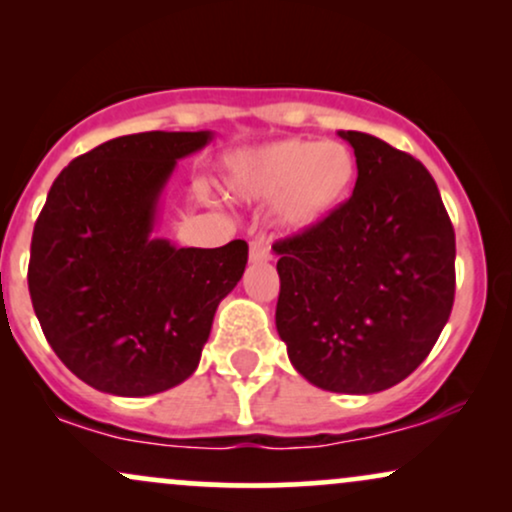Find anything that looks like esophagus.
<instances>
[{
    "instance_id": "34e87169",
    "label": "esophagus",
    "mask_w": 512,
    "mask_h": 512,
    "mask_svg": "<svg viewBox=\"0 0 512 512\" xmlns=\"http://www.w3.org/2000/svg\"><path fill=\"white\" fill-rule=\"evenodd\" d=\"M272 260V252H269V245L264 240H252L250 243V262L252 264H262Z\"/></svg>"
}]
</instances>
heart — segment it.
<instances>
[{
	"instance_id": "obj_1",
	"label": "heart",
	"mask_w": 512,
	"mask_h": 512,
	"mask_svg": "<svg viewBox=\"0 0 512 512\" xmlns=\"http://www.w3.org/2000/svg\"><path fill=\"white\" fill-rule=\"evenodd\" d=\"M358 161L351 146L334 139L286 137L231 151L221 163L228 199L272 202L274 221L289 233H305L330 221L356 187Z\"/></svg>"
}]
</instances>
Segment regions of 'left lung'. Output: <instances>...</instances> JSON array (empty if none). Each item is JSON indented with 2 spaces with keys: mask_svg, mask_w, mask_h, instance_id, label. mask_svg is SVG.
Instances as JSON below:
<instances>
[{
  "mask_svg": "<svg viewBox=\"0 0 512 512\" xmlns=\"http://www.w3.org/2000/svg\"><path fill=\"white\" fill-rule=\"evenodd\" d=\"M358 161L330 221L274 245L276 332L293 368L327 392L373 395L431 354L455 301V231L436 180L366 132H339Z\"/></svg>",
  "mask_w": 512,
  "mask_h": 512,
  "instance_id": "left-lung-1",
  "label": "left lung"
}]
</instances>
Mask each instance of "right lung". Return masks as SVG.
I'll return each mask as SVG.
<instances>
[{
    "label": "right lung",
    "mask_w": 512,
    "mask_h": 512,
    "mask_svg": "<svg viewBox=\"0 0 512 512\" xmlns=\"http://www.w3.org/2000/svg\"><path fill=\"white\" fill-rule=\"evenodd\" d=\"M211 139L209 129L127 134L52 182L33 228L28 291L52 351L93 390L149 397L185 383L245 272V240L175 248L154 236L175 166Z\"/></svg>",
    "instance_id": "obj_1"
}]
</instances>
